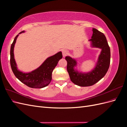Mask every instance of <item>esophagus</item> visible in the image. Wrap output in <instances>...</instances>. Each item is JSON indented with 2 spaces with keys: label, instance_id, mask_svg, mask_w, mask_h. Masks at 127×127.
Returning <instances> with one entry per match:
<instances>
[{
  "label": "esophagus",
  "instance_id": "1",
  "mask_svg": "<svg viewBox=\"0 0 127 127\" xmlns=\"http://www.w3.org/2000/svg\"><path fill=\"white\" fill-rule=\"evenodd\" d=\"M62 53H63V56L64 57H66L68 54V52L67 50H63L62 51Z\"/></svg>",
  "mask_w": 127,
  "mask_h": 127
}]
</instances>
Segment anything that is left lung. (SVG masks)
Listing matches in <instances>:
<instances>
[{
    "label": "left lung",
    "mask_w": 127,
    "mask_h": 127,
    "mask_svg": "<svg viewBox=\"0 0 127 127\" xmlns=\"http://www.w3.org/2000/svg\"><path fill=\"white\" fill-rule=\"evenodd\" d=\"M93 34L90 42L91 48L101 50L94 67L87 72L80 71L77 69V59L70 56L65 58L67 61V69L71 81L76 85L85 87L90 86L101 79L109 69L110 63V49L105 36L96 29H92Z\"/></svg>",
    "instance_id": "8db88e82"
}]
</instances>
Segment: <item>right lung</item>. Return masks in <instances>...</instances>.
Segmentation results:
<instances>
[{
	"label": "right lung",
	"instance_id": "obj_1",
	"mask_svg": "<svg viewBox=\"0 0 127 127\" xmlns=\"http://www.w3.org/2000/svg\"><path fill=\"white\" fill-rule=\"evenodd\" d=\"M23 31L16 36L10 47V66L11 69L16 78L28 86L34 88H41L48 86L52 79V73L58 61L62 59L63 55L59 51L53 56L47 58L41 66L30 72L20 70L14 58V49L19 34L24 33Z\"/></svg>",
	"mask_w": 127,
	"mask_h": 127
}]
</instances>
